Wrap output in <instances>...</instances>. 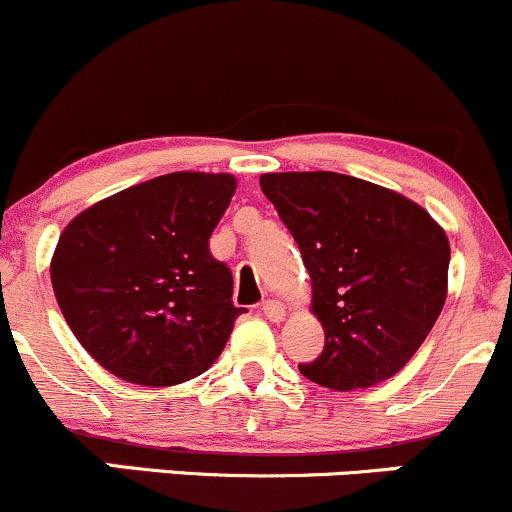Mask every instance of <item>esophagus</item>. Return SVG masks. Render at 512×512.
<instances>
[{
  "label": "esophagus",
  "mask_w": 512,
  "mask_h": 512,
  "mask_svg": "<svg viewBox=\"0 0 512 512\" xmlns=\"http://www.w3.org/2000/svg\"><path fill=\"white\" fill-rule=\"evenodd\" d=\"M262 314H265L270 322H282L285 319V304L280 299H265L262 302Z\"/></svg>",
  "instance_id": "esophagus-1"
}]
</instances>
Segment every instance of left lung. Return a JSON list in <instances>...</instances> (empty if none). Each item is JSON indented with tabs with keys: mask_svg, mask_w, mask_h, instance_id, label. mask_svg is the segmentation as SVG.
<instances>
[{
	"mask_svg": "<svg viewBox=\"0 0 512 512\" xmlns=\"http://www.w3.org/2000/svg\"><path fill=\"white\" fill-rule=\"evenodd\" d=\"M262 193L312 277L324 349L299 371L334 391L391 379L446 302V232L394 190L342 173H267Z\"/></svg>",
	"mask_w": 512,
	"mask_h": 512,
	"instance_id": "1",
	"label": "left lung"
}]
</instances>
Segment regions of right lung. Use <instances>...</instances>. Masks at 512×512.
Segmentation results:
<instances>
[{
	"label": "right lung",
	"instance_id": "obj_1",
	"mask_svg": "<svg viewBox=\"0 0 512 512\" xmlns=\"http://www.w3.org/2000/svg\"><path fill=\"white\" fill-rule=\"evenodd\" d=\"M232 175L168 173L84 210L61 232L51 285L71 332L103 369L141 386L203 374L245 309L210 235Z\"/></svg>",
	"mask_w": 512,
	"mask_h": 512
}]
</instances>
